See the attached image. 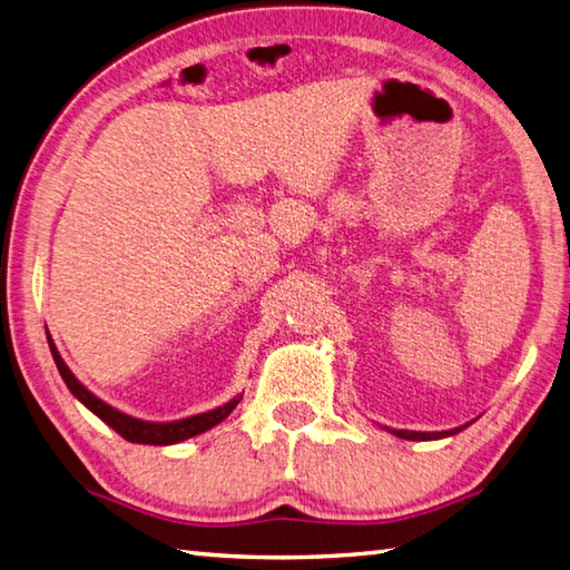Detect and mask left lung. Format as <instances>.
Returning a JSON list of instances; mask_svg holds the SVG:
<instances>
[{"instance_id":"8db88e82","label":"left lung","mask_w":570,"mask_h":570,"mask_svg":"<svg viewBox=\"0 0 570 570\" xmlns=\"http://www.w3.org/2000/svg\"><path fill=\"white\" fill-rule=\"evenodd\" d=\"M468 426L470 423H465V426H458V429H448V431H404V429H386V431L404 441H439V439H448V435H455Z\"/></svg>"}]
</instances>
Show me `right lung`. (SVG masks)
Returning <instances> with one entry per match:
<instances>
[{"instance_id": "right-lung-1", "label": "right lung", "mask_w": 570, "mask_h": 570, "mask_svg": "<svg viewBox=\"0 0 570 570\" xmlns=\"http://www.w3.org/2000/svg\"><path fill=\"white\" fill-rule=\"evenodd\" d=\"M48 337V347H51V355L56 367L60 372V377H63L66 386L70 390V394L78 399L82 406H88L95 416L100 421H105L107 426L115 429L119 435H122L125 441L129 443H144V445H174V443H184L193 435H200L205 431H210L217 423L225 421L229 414H233V409L239 404L242 394L233 396L229 402L215 406L210 411H203V414L196 416H186V419H176V421H147V419H137V416H129L125 411H119L115 406H110L107 402H102L100 396H95L88 386H85L76 374L70 372V367L60 357L58 347L53 343V337L46 333Z\"/></svg>"}]
</instances>
